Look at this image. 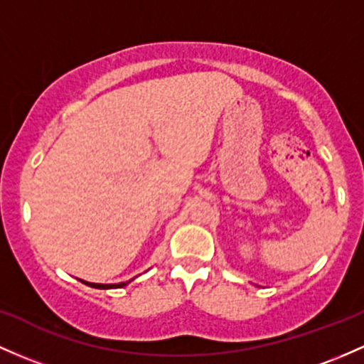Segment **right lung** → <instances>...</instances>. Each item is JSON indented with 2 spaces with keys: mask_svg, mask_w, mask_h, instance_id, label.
Wrapping results in <instances>:
<instances>
[{
  "mask_svg": "<svg viewBox=\"0 0 364 364\" xmlns=\"http://www.w3.org/2000/svg\"><path fill=\"white\" fill-rule=\"evenodd\" d=\"M81 282H82V279H81ZM82 283L93 287V289H121V287L126 285V283H115V285H103V283H87V282H82Z\"/></svg>",
  "mask_w": 364,
  "mask_h": 364,
  "instance_id": "1",
  "label": "right lung"
}]
</instances>
